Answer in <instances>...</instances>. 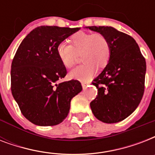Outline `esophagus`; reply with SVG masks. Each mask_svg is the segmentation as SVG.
<instances>
[{
	"instance_id": "34e87169",
	"label": "esophagus",
	"mask_w": 155,
	"mask_h": 155,
	"mask_svg": "<svg viewBox=\"0 0 155 155\" xmlns=\"http://www.w3.org/2000/svg\"><path fill=\"white\" fill-rule=\"evenodd\" d=\"M81 84H82V87L84 89V88H86V86H87V84H86V83L81 82Z\"/></svg>"
}]
</instances>
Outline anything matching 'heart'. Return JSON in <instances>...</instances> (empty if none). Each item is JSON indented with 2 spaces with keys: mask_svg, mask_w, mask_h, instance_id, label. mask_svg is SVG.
I'll use <instances>...</instances> for the list:
<instances>
[{
  "mask_svg": "<svg viewBox=\"0 0 155 155\" xmlns=\"http://www.w3.org/2000/svg\"><path fill=\"white\" fill-rule=\"evenodd\" d=\"M71 45L60 43L57 47V55L66 68H71L76 62L77 54H81L84 64L78 67L69 74L72 79L87 81L96 71V67L104 68L109 62L111 46L104 35L97 33L79 32L69 39Z\"/></svg>",
  "mask_w": 155,
  "mask_h": 155,
  "instance_id": "b5f03b06",
  "label": "heart"
}]
</instances>
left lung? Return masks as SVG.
Listing matches in <instances>:
<instances>
[{
    "label": "left lung",
    "instance_id": "8db88e82",
    "mask_svg": "<svg viewBox=\"0 0 155 155\" xmlns=\"http://www.w3.org/2000/svg\"><path fill=\"white\" fill-rule=\"evenodd\" d=\"M86 28L104 35L111 46L109 62L92 81L98 92L91 109L102 122H119L137 108L143 97L146 59L130 35L111 26Z\"/></svg>",
    "mask_w": 155,
    "mask_h": 155
}]
</instances>
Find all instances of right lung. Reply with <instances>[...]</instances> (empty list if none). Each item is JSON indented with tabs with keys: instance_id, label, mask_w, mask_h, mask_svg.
<instances>
[{
	"instance_id": "right-lung-1",
	"label": "right lung",
	"mask_w": 155,
	"mask_h": 155,
	"mask_svg": "<svg viewBox=\"0 0 155 155\" xmlns=\"http://www.w3.org/2000/svg\"><path fill=\"white\" fill-rule=\"evenodd\" d=\"M80 28L38 26L23 39L11 65V92L21 112L40 126L56 125L70 110L71 101L82 91L80 81H58L67 75L57 47Z\"/></svg>"
}]
</instances>
